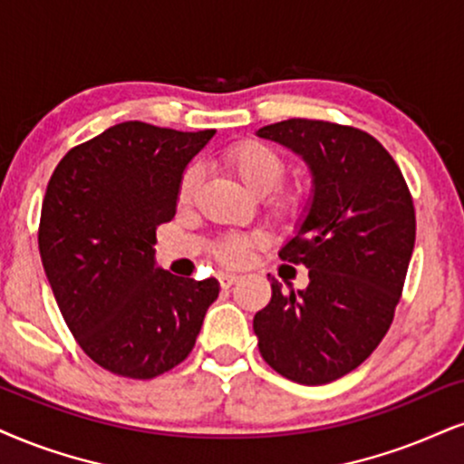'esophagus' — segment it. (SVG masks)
<instances>
[{
	"instance_id": "obj_1",
	"label": "esophagus",
	"mask_w": 464,
	"mask_h": 464,
	"mask_svg": "<svg viewBox=\"0 0 464 464\" xmlns=\"http://www.w3.org/2000/svg\"><path fill=\"white\" fill-rule=\"evenodd\" d=\"M237 282H238L237 273H227V271L219 273V284H221V288H230V285L237 284Z\"/></svg>"
}]
</instances>
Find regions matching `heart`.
Listing matches in <instances>:
<instances>
[{
    "label": "heart",
    "mask_w": 464,
    "mask_h": 464,
    "mask_svg": "<svg viewBox=\"0 0 464 464\" xmlns=\"http://www.w3.org/2000/svg\"><path fill=\"white\" fill-rule=\"evenodd\" d=\"M226 168L237 174L249 191L265 196V208L277 219H295L310 202V188L301 180H284L285 161L276 148L262 141H238L221 154ZM198 168H187L179 182V199L187 202L198 187ZM249 234H226L215 245V256L223 265H241L254 247Z\"/></svg>",
    "instance_id": "b5f03b06"
}]
</instances>
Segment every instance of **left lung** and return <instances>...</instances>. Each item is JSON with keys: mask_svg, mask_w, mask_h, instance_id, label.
<instances>
[{"mask_svg": "<svg viewBox=\"0 0 464 464\" xmlns=\"http://www.w3.org/2000/svg\"><path fill=\"white\" fill-rule=\"evenodd\" d=\"M301 154L314 199L279 258L310 268V284L254 316L262 359L301 385L362 365L390 331L415 247V206L398 163L362 129L290 118L258 130Z\"/></svg>", "mask_w": 464, "mask_h": 464, "instance_id": "8db88e82", "label": "left lung"}]
</instances>
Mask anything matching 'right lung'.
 I'll list each match as a JSON object with an SVG mask.
<instances>
[{
    "instance_id": "obj_1",
    "label": "right lung",
    "mask_w": 464,
    "mask_h": 464,
    "mask_svg": "<svg viewBox=\"0 0 464 464\" xmlns=\"http://www.w3.org/2000/svg\"><path fill=\"white\" fill-rule=\"evenodd\" d=\"M215 129L130 120L71 148L47 185L38 249L64 323L101 368L148 381L185 362L219 284L154 266L187 163Z\"/></svg>"
}]
</instances>
